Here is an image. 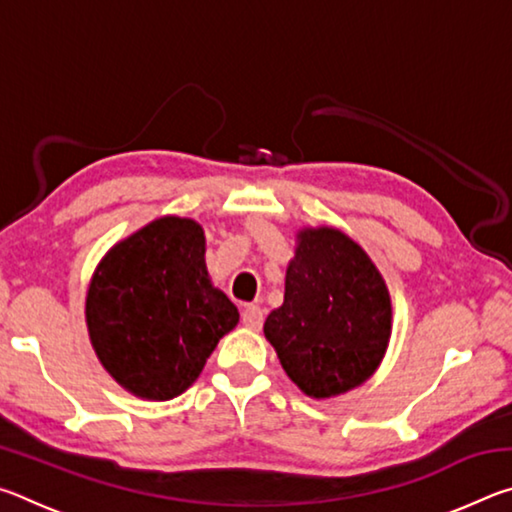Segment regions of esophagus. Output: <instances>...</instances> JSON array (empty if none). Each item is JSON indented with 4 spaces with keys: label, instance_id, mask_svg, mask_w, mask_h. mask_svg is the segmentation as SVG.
Listing matches in <instances>:
<instances>
[{
    "label": "esophagus",
    "instance_id": "esophagus-1",
    "mask_svg": "<svg viewBox=\"0 0 512 512\" xmlns=\"http://www.w3.org/2000/svg\"><path fill=\"white\" fill-rule=\"evenodd\" d=\"M241 320H244V325L248 329H259L264 325V311L259 309L257 305H248L244 309V314H241Z\"/></svg>",
    "mask_w": 512,
    "mask_h": 512
}]
</instances>
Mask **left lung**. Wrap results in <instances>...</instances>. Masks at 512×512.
Masks as SVG:
<instances>
[{"label": "left lung", "instance_id": "obj_1", "mask_svg": "<svg viewBox=\"0 0 512 512\" xmlns=\"http://www.w3.org/2000/svg\"><path fill=\"white\" fill-rule=\"evenodd\" d=\"M393 309L386 282L336 228L298 232L284 302L264 323L284 372L316 400L361 386L384 359Z\"/></svg>", "mask_w": 512, "mask_h": 512}]
</instances>
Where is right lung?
Segmentation results:
<instances>
[{"label":"right lung","mask_w":512,"mask_h":512,"mask_svg":"<svg viewBox=\"0 0 512 512\" xmlns=\"http://www.w3.org/2000/svg\"><path fill=\"white\" fill-rule=\"evenodd\" d=\"M85 320L112 379L144 400H173L201 375L239 311L212 287L205 235L162 216L112 246L92 275Z\"/></svg>","instance_id":"obj_1"}]
</instances>
